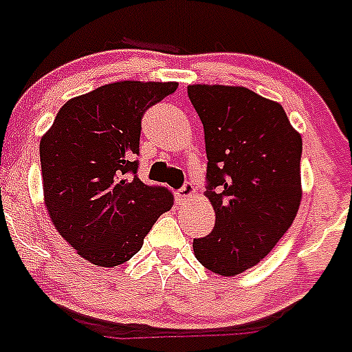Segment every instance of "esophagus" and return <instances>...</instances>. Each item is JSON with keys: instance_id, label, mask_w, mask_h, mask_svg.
<instances>
[{"instance_id": "1", "label": "esophagus", "mask_w": 352, "mask_h": 352, "mask_svg": "<svg viewBox=\"0 0 352 352\" xmlns=\"http://www.w3.org/2000/svg\"><path fill=\"white\" fill-rule=\"evenodd\" d=\"M194 195H195V188L192 183H185V185H183L182 188L178 190V197H179V201H183V203L190 201Z\"/></svg>"}]
</instances>
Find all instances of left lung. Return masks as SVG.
I'll use <instances>...</instances> for the list:
<instances>
[{
    "instance_id": "8db88e82",
    "label": "left lung",
    "mask_w": 352,
    "mask_h": 352,
    "mask_svg": "<svg viewBox=\"0 0 352 352\" xmlns=\"http://www.w3.org/2000/svg\"><path fill=\"white\" fill-rule=\"evenodd\" d=\"M204 126L213 231L194 239L210 272L234 276L268 256L301 203V135L284 107L241 86L192 84Z\"/></svg>"
}]
</instances>
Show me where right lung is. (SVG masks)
Masks as SVG:
<instances>
[{"label":"right lung","instance_id":"add662e5","mask_svg":"<svg viewBox=\"0 0 352 352\" xmlns=\"http://www.w3.org/2000/svg\"><path fill=\"white\" fill-rule=\"evenodd\" d=\"M176 82L120 80L68 100L40 139L43 201L61 236L89 263L132 259L162 213L166 186L138 178L141 120Z\"/></svg>","mask_w":352,"mask_h":352}]
</instances>
